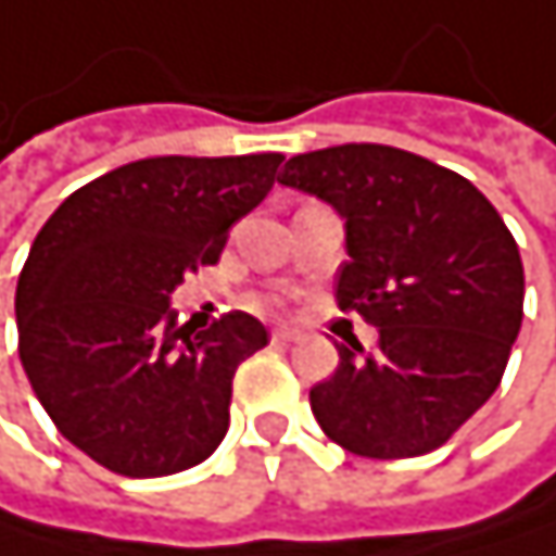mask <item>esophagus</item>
<instances>
[{"instance_id": "obj_1", "label": "esophagus", "mask_w": 556, "mask_h": 556, "mask_svg": "<svg viewBox=\"0 0 556 556\" xmlns=\"http://www.w3.org/2000/svg\"><path fill=\"white\" fill-rule=\"evenodd\" d=\"M303 332L300 329H290V326H280V329H273V342H296Z\"/></svg>"}]
</instances>
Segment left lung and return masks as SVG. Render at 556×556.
Here are the masks:
<instances>
[{"mask_svg": "<svg viewBox=\"0 0 556 556\" xmlns=\"http://www.w3.org/2000/svg\"><path fill=\"white\" fill-rule=\"evenodd\" d=\"M280 184L345 217L336 303L379 329L339 349L309 389L326 439L363 458L442 448L494 395L525 319L518 243L462 174L389 144H339L287 161Z\"/></svg>", "mask_w": 556, "mask_h": 556, "instance_id": "8db88e82", "label": "left lung"}]
</instances>
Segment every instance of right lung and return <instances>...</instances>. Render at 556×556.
Here are the masks:
<instances>
[{
	"mask_svg": "<svg viewBox=\"0 0 556 556\" xmlns=\"http://www.w3.org/2000/svg\"><path fill=\"white\" fill-rule=\"evenodd\" d=\"M283 154L144 157L78 187L15 287L18 359L65 439L125 478L201 465L224 442L237 366L266 345L247 313L177 326L170 293L220 260Z\"/></svg>",
	"mask_w": 556,
	"mask_h": 556,
	"instance_id": "add662e5",
	"label": "right lung"
}]
</instances>
